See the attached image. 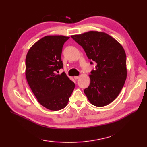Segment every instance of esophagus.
<instances>
[{
	"label": "esophagus",
	"instance_id": "34e87169",
	"mask_svg": "<svg viewBox=\"0 0 147 147\" xmlns=\"http://www.w3.org/2000/svg\"><path fill=\"white\" fill-rule=\"evenodd\" d=\"M74 79H75V80H78V79L80 78V76H74Z\"/></svg>",
	"mask_w": 147,
	"mask_h": 147
}]
</instances>
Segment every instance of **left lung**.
<instances>
[{
  "label": "left lung",
  "instance_id": "1",
  "mask_svg": "<svg viewBox=\"0 0 147 147\" xmlns=\"http://www.w3.org/2000/svg\"><path fill=\"white\" fill-rule=\"evenodd\" d=\"M71 37L88 59L96 62V69L89 75L90 85L84 90L87 98L96 107L109 104L117 98L126 80V55L123 46L108 34L96 31Z\"/></svg>",
  "mask_w": 147,
  "mask_h": 147
}]
</instances>
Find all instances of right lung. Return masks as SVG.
I'll return each mask as SVG.
<instances>
[{"label": "right lung", "instance_id": "add662e5", "mask_svg": "<svg viewBox=\"0 0 147 147\" xmlns=\"http://www.w3.org/2000/svg\"><path fill=\"white\" fill-rule=\"evenodd\" d=\"M69 37L48 35L32 46L26 57L25 75L37 100L51 111L67 105L75 84L65 73L57 74L63 67L62 47Z\"/></svg>", "mask_w": 147, "mask_h": 147}]
</instances>
